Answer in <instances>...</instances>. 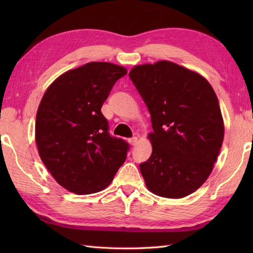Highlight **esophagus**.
I'll use <instances>...</instances> for the list:
<instances>
[{
    "instance_id": "1",
    "label": "esophagus",
    "mask_w": 253,
    "mask_h": 253,
    "mask_svg": "<svg viewBox=\"0 0 253 253\" xmlns=\"http://www.w3.org/2000/svg\"><path fill=\"white\" fill-rule=\"evenodd\" d=\"M128 142H129L131 146H136L137 142H138V138L137 137H132L128 139Z\"/></svg>"
}]
</instances>
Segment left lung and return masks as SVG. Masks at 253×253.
<instances>
[{
  "mask_svg": "<svg viewBox=\"0 0 253 253\" xmlns=\"http://www.w3.org/2000/svg\"><path fill=\"white\" fill-rule=\"evenodd\" d=\"M129 77L151 114L152 154L140 171L154 195L179 199L211 174L224 139L217 96L206 78L169 61L133 67Z\"/></svg>",
  "mask_w": 253,
  "mask_h": 253,
  "instance_id": "obj_1",
  "label": "left lung"
}]
</instances>
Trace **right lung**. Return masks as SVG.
Listing matches in <instances>:
<instances>
[{
    "mask_svg": "<svg viewBox=\"0 0 253 253\" xmlns=\"http://www.w3.org/2000/svg\"><path fill=\"white\" fill-rule=\"evenodd\" d=\"M125 67L91 62L46 89L36 120L38 151L51 175L77 195L103 190L125 162L129 144L112 137L101 107Z\"/></svg>",
    "mask_w": 253,
    "mask_h": 253,
    "instance_id": "right-lung-1",
    "label": "right lung"
}]
</instances>
